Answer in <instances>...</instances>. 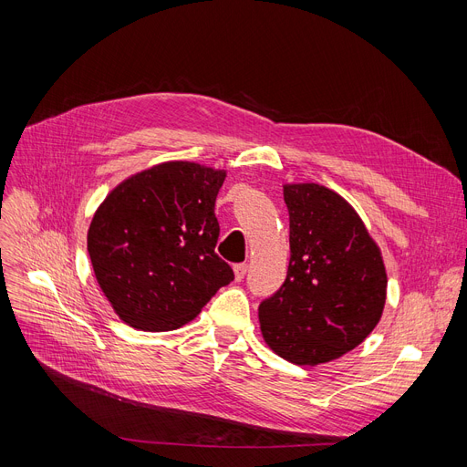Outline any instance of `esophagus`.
<instances>
[{"instance_id":"1","label":"esophagus","mask_w":467,"mask_h":467,"mask_svg":"<svg viewBox=\"0 0 467 467\" xmlns=\"http://www.w3.org/2000/svg\"><path fill=\"white\" fill-rule=\"evenodd\" d=\"M234 274H235V279L241 281L243 277H245V274H247V264H235L234 265Z\"/></svg>"}]
</instances>
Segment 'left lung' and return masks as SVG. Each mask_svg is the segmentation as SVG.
<instances>
[{
	"label": "left lung",
	"instance_id": "obj_1",
	"mask_svg": "<svg viewBox=\"0 0 467 467\" xmlns=\"http://www.w3.org/2000/svg\"><path fill=\"white\" fill-rule=\"evenodd\" d=\"M286 279L258 306L264 342L295 365H321L358 348L379 325L388 275L380 247L342 195L285 184Z\"/></svg>",
	"mask_w": 467,
	"mask_h": 467
}]
</instances>
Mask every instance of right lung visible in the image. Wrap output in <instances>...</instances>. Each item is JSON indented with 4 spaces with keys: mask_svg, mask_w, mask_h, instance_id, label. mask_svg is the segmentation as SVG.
<instances>
[{
    "mask_svg": "<svg viewBox=\"0 0 467 467\" xmlns=\"http://www.w3.org/2000/svg\"><path fill=\"white\" fill-rule=\"evenodd\" d=\"M226 171L165 161L106 195L87 232L100 291L123 323L146 332L190 323L234 281L216 253L214 216Z\"/></svg>",
    "mask_w": 467,
    "mask_h": 467,
    "instance_id": "1",
    "label": "right lung"
}]
</instances>
